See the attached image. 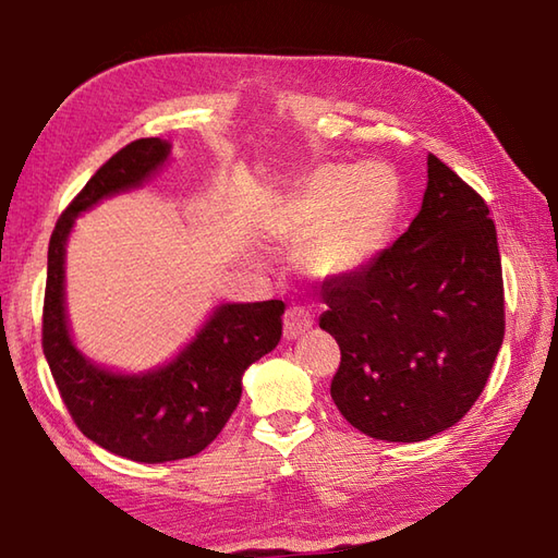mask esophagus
I'll list each match as a JSON object with an SVG mask.
<instances>
[{
    "instance_id": "34e87169",
    "label": "esophagus",
    "mask_w": 558,
    "mask_h": 558,
    "mask_svg": "<svg viewBox=\"0 0 558 558\" xmlns=\"http://www.w3.org/2000/svg\"><path fill=\"white\" fill-rule=\"evenodd\" d=\"M315 325L313 315H310V310H305L302 305H292L288 307L286 317H282V335L288 339H295L300 335H305L310 327Z\"/></svg>"
}]
</instances>
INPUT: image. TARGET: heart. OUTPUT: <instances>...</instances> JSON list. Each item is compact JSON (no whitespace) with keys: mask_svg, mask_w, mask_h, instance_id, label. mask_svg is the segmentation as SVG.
I'll list each match as a JSON object with an SVG mask.
<instances>
[{"mask_svg":"<svg viewBox=\"0 0 558 558\" xmlns=\"http://www.w3.org/2000/svg\"><path fill=\"white\" fill-rule=\"evenodd\" d=\"M396 206L399 186L386 169L329 165L292 202L290 229L298 235L313 230L305 248L310 268L337 276L381 248Z\"/></svg>","mask_w":558,"mask_h":558,"instance_id":"b5f03b06","label":"heart"}]
</instances>
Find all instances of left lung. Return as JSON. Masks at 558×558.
Instances as JSON below:
<instances>
[{"instance_id":"8db88e82","label":"left lung","mask_w":558,"mask_h":558,"mask_svg":"<svg viewBox=\"0 0 558 558\" xmlns=\"http://www.w3.org/2000/svg\"><path fill=\"white\" fill-rule=\"evenodd\" d=\"M342 362L339 413L376 440L415 442L475 405L505 337L495 221L475 189L436 155L421 211L369 266L323 286Z\"/></svg>"}]
</instances>
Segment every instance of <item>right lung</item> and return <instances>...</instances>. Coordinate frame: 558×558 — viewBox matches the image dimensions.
<instances>
[{
	"instance_id": "right-lung-1",
	"label": "right lung",
	"mask_w": 558,
	"mask_h": 558,
	"mask_svg": "<svg viewBox=\"0 0 558 558\" xmlns=\"http://www.w3.org/2000/svg\"><path fill=\"white\" fill-rule=\"evenodd\" d=\"M169 145L143 137L118 149L56 221L49 241L41 347L71 418L100 448L135 462L182 460L202 452L241 401V376L276 349L286 302L221 305L165 369L120 376L93 366L71 344L63 313V253L73 219L102 196L143 184L165 162Z\"/></svg>"
}]
</instances>
